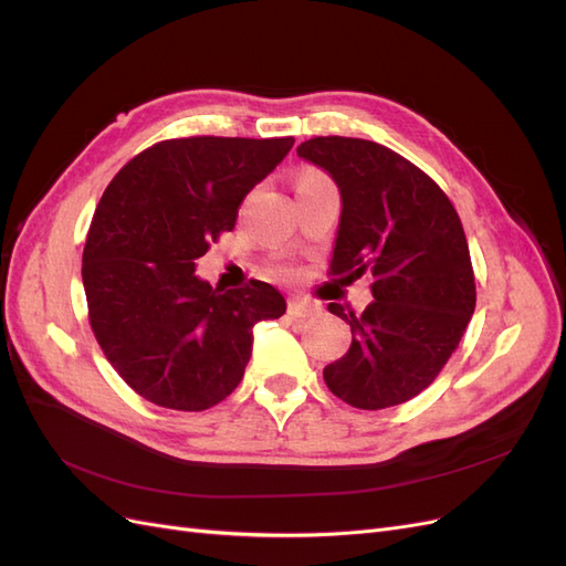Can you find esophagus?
Segmentation results:
<instances>
[{"label": "esophagus", "instance_id": "34e87169", "mask_svg": "<svg viewBox=\"0 0 566 566\" xmlns=\"http://www.w3.org/2000/svg\"><path fill=\"white\" fill-rule=\"evenodd\" d=\"M287 312H290V316H295V318H306V316H314L318 312V304L312 302V300L293 297L287 304Z\"/></svg>", "mask_w": 566, "mask_h": 566}]
</instances>
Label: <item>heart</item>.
Listing matches in <instances>:
<instances>
[{
    "instance_id": "1",
    "label": "heart",
    "mask_w": 566,
    "mask_h": 566,
    "mask_svg": "<svg viewBox=\"0 0 566 566\" xmlns=\"http://www.w3.org/2000/svg\"><path fill=\"white\" fill-rule=\"evenodd\" d=\"M316 179H323L318 172H312V169H306V172H302L300 181L297 184H304V181H316Z\"/></svg>"
}]
</instances>
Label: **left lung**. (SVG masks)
I'll return each mask as SVG.
<instances>
[{
	"instance_id": "1",
	"label": "left lung",
	"mask_w": 566,
	"mask_h": 566,
	"mask_svg": "<svg viewBox=\"0 0 566 566\" xmlns=\"http://www.w3.org/2000/svg\"><path fill=\"white\" fill-rule=\"evenodd\" d=\"M297 156L325 169L342 212L331 273H373L361 316L328 310L352 325V347L323 368L328 389L354 408L380 410L418 397L447 366L474 314L468 238L447 193L413 163L366 139L316 136Z\"/></svg>"
}]
</instances>
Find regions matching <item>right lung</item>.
Masks as SVG:
<instances>
[{"mask_svg": "<svg viewBox=\"0 0 566 566\" xmlns=\"http://www.w3.org/2000/svg\"><path fill=\"white\" fill-rule=\"evenodd\" d=\"M293 144L160 142L101 196L82 252L90 323L111 366L146 401L175 410L224 401L243 380L254 323L285 314L273 285L212 287L196 276V260L235 227L243 198Z\"/></svg>", "mask_w": 566, "mask_h": 566, "instance_id": "add662e5", "label": "right lung"}]
</instances>
